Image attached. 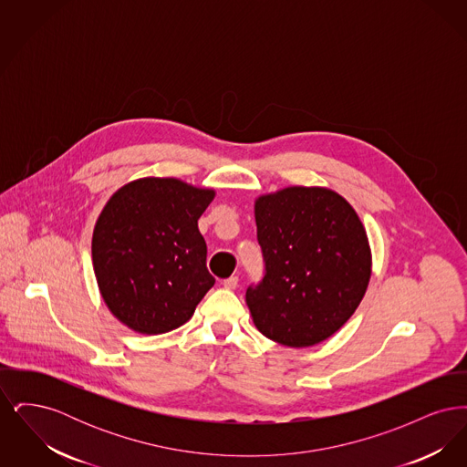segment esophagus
Masks as SVG:
<instances>
[{
    "instance_id": "34e87169",
    "label": "esophagus",
    "mask_w": 467,
    "mask_h": 467,
    "mask_svg": "<svg viewBox=\"0 0 467 467\" xmlns=\"http://www.w3.org/2000/svg\"><path fill=\"white\" fill-rule=\"evenodd\" d=\"M223 285L225 289H236V287H238V276H229V278H225L223 282Z\"/></svg>"
}]
</instances>
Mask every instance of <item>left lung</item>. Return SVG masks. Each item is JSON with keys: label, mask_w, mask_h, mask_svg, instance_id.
Masks as SVG:
<instances>
[{"label": "left lung", "mask_w": 467, "mask_h": 467, "mask_svg": "<svg viewBox=\"0 0 467 467\" xmlns=\"http://www.w3.org/2000/svg\"><path fill=\"white\" fill-rule=\"evenodd\" d=\"M265 276L244 294L269 339L313 347L354 315L371 276V250L350 202L324 187H287L255 201Z\"/></svg>", "instance_id": "left-lung-1"}]
</instances>
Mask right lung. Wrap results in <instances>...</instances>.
I'll return each instance as SVG.
<instances>
[{"label":"right lung","instance_id":"obj_1","mask_svg":"<svg viewBox=\"0 0 467 467\" xmlns=\"http://www.w3.org/2000/svg\"><path fill=\"white\" fill-rule=\"evenodd\" d=\"M213 196L177 178L150 177L105 204L92 233L94 275L107 306L130 329L173 331L213 287L198 229Z\"/></svg>","mask_w":467,"mask_h":467}]
</instances>
